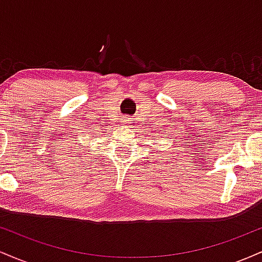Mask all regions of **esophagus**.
Wrapping results in <instances>:
<instances>
[{
	"mask_svg": "<svg viewBox=\"0 0 262 262\" xmlns=\"http://www.w3.org/2000/svg\"><path fill=\"white\" fill-rule=\"evenodd\" d=\"M122 122H123V124H129V123H132L130 118H128V117H124V118L122 119Z\"/></svg>",
	"mask_w": 262,
	"mask_h": 262,
	"instance_id": "obj_1",
	"label": "esophagus"
}]
</instances>
